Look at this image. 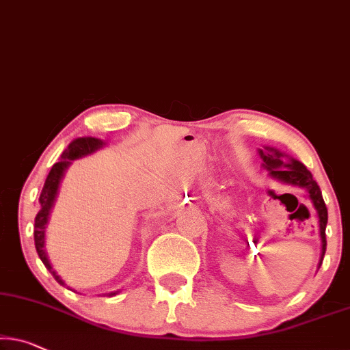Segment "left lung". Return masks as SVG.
<instances>
[{
  "mask_svg": "<svg viewBox=\"0 0 350 350\" xmlns=\"http://www.w3.org/2000/svg\"><path fill=\"white\" fill-rule=\"evenodd\" d=\"M259 156L262 159V167L268 170V176L273 180L280 181V183L297 186L306 192L308 199L311 200L314 210L317 213L319 221V237H321V257H319L317 270L322 265L323 256H325L327 250V240H325V227L328 221V213L325 202L322 199L321 187L317 186L316 181L312 180L311 172L306 169L305 164L300 161L293 159L292 156L282 153L278 148L273 146H263V150L259 148Z\"/></svg>",
  "mask_w": 350,
  "mask_h": 350,
  "instance_id": "8db88e82",
  "label": "left lung"
}]
</instances>
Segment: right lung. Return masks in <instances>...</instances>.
Here are the masks:
<instances>
[{"label":"right lung","mask_w":350,"mask_h":350,"mask_svg":"<svg viewBox=\"0 0 350 350\" xmlns=\"http://www.w3.org/2000/svg\"><path fill=\"white\" fill-rule=\"evenodd\" d=\"M103 146H105V142L96 137L74 139L68 145V148L63 151L62 158H59L58 163L53 164L52 170L49 172L47 180H45L44 187H42V192H40V197H39L40 208L36 215V219H34V246H36L39 259L42 260L45 268L52 273L55 280H57V282H59L62 286H66L64 281L62 280V276L55 271V268L52 263H50V259L47 256V250H45V229H47L50 213H52L55 200H57L58 189H59V185H62L63 176L66 174V170L69 169V165L72 164V161L93 154L98 150L103 148ZM118 292L120 291L110 292V293H105V295L113 297Z\"/></svg>","instance_id":"add662e5"}]
</instances>
